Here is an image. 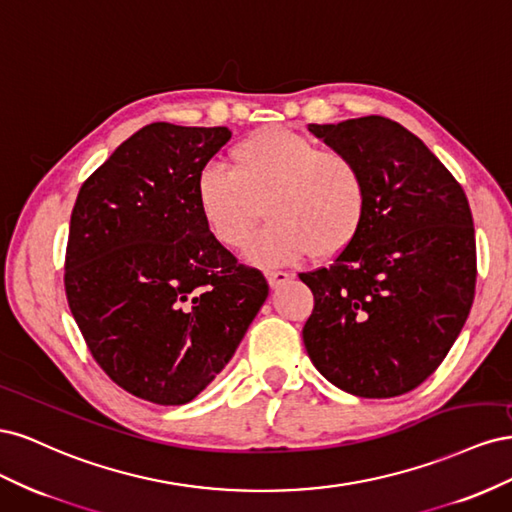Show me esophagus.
Wrapping results in <instances>:
<instances>
[{
    "label": "esophagus",
    "instance_id": "esophagus-1",
    "mask_svg": "<svg viewBox=\"0 0 512 512\" xmlns=\"http://www.w3.org/2000/svg\"><path fill=\"white\" fill-rule=\"evenodd\" d=\"M267 280L271 288H280L290 280V273L286 271H267Z\"/></svg>",
    "mask_w": 512,
    "mask_h": 512
}]
</instances>
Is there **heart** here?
Returning <instances> with one entry per match:
<instances>
[{
    "label": "heart",
    "mask_w": 512,
    "mask_h": 512,
    "mask_svg": "<svg viewBox=\"0 0 512 512\" xmlns=\"http://www.w3.org/2000/svg\"><path fill=\"white\" fill-rule=\"evenodd\" d=\"M194 198L205 228L226 247L245 243L262 205L269 224L250 239L245 256L277 267L307 252L329 258L346 250L365 222L369 185L352 153L267 128L232 147L230 168H200Z\"/></svg>",
    "instance_id": "heart-1"
}]
</instances>
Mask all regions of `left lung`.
I'll use <instances>...</instances> for the list:
<instances>
[{"instance_id":"8db88e82","label":"left lung","mask_w":512,"mask_h":512,"mask_svg":"<svg viewBox=\"0 0 512 512\" xmlns=\"http://www.w3.org/2000/svg\"><path fill=\"white\" fill-rule=\"evenodd\" d=\"M307 130L363 164L369 205L359 235L329 267L299 273L314 292L305 350L337 389L404 395L440 367L474 303L466 192L397 121L369 115Z\"/></svg>"}]
</instances>
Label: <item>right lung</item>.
<instances>
[{"label":"right lung","instance_id":"right-lung-1","mask_svg":"<svg viewBox=\"0 0 512 512\" xmlns=\"http://www.w3.org/2000/svg\"><path fill=\"white\" fill-rule=\"evenodd\" d=\"M228 128L149 123L81 185L64 262L70 312L104 374L181 406L220 374L269 294L211 237L196 175Z\"/></svg>","mask_w":512,"mask_h":512}]
</instances>
